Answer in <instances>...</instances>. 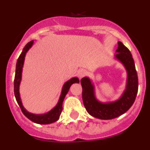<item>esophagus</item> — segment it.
<instances>
[{
  "instance_id": "34e87169",
  "label": "esophagus",
  "mask_w": 150,
  "mask_h": 150,
  "mask_svg": "<svg viewBox=\"0 0 150 150\" xmlns=\"http://www.w3.org/2000/svg\"><path fill=\"white\" fill-rule=\"evenodd\" d=\"M86 74L87 71H86V70H84V69H81V70H79V71H78V76H79V78L84 77V76L86 75Z\"/></svg>"
}]
</instances>
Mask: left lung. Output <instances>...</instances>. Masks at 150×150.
I'll return each mask as SVG.
<instances>
[{
	"instance_id": "8db88e82",
	"label": "left lung",
	"mask_w": 150,
	"mask_h": 150,
	"mask_svg": "<svg viewBox=\"0 0 150 150\" xmlns=\"http://www.w3.org/2000/svg\"><path fill=\"white\" fill-rule=\"evenodd\" d=\"M116 57L124 64L128 72L126 90L120 100L110 104H101L95 99L94 87L88 77L80 80L83 87V101L87 112L100 120H112L128 111L134 102L138 90V78L132 53L122 43H118Z\"/></svg>"
}]
</instances>
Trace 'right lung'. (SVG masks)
Returning <instances> with one entry per match:
<instances>
[{"instance_id":"add662e5","label":"right lung","mask_w":150,"mask_h":150,"mask_svg":"<svg viewBox=\"0 0 150 150\" xmlns=\"http://www.w3.org/2000/svg\"><path fill=\"white\" fill-rule=\"evenodd\" d=\"M33 44V40L30 41L29 43H28L25 45V46L24 47L23 51L22 52V53L20 54L19 57H18V60H17L16 67V75H15V79H14V94H15L16 99L18 103V106L20 107V109L22 112H23V114L29 119L30 121L34 122L35 123L41 125H46L50 124V123L55 122L57 120L59 119L61 113L62 111V103L63 100L65 98V95L68 92L69 88L71 87V85L73 83H79V79L78 78L74 77L71 79L70 80L65 83V84L64 85L63 88H62V95H61L60 99L56 106L54 107L53 109L47 112L46 114L43 115H35L30 113L25 110V109L24 108L22 104V101H21L20 96H19V92H18V87H19V83L21 81V76H22V66H23L24 59H25V53L27 52L28 50L31 47Z\"/></svg>"}]
</instances>
